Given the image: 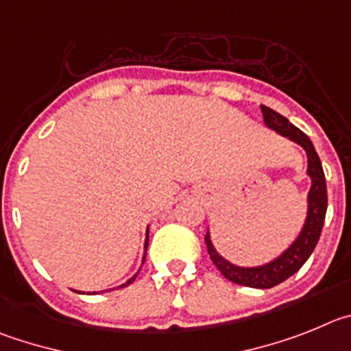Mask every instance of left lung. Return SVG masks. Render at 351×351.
Here are the masks:
<instances>
[{
  "mask_svg": "<svg viewBox=\"0 0 351 351\" xmlns=\"http://www.w3.org/2000/svg\"><path fill=\"white\" fill-rule=\"evenodd\" d=\"M261 110L262 117H264V124L267 128L273 129L278 134H282V136L289 138L293 143H298L299 147L304 148L306 156H308V171L306 173L311 180V187H309L308 192V211H306L304 226H302L299 236L293 239L292 245L287 250H283L273 261L254 267L236 266L227 258H223L211 243L210 230L206 232L204 241H206L208 254H210L211 261L227 280H230L232 283H238V285L252 287V289H271L278 283L285 282L287 278L292 276L293 273H298L302 264L309 258V255L313 254L315 246L320 239L325 211H327V185H325V175L320 157H318L311 140L306 136L301 129L290 124L289 119H285L274 110L267 108L264 105H261Z\"/></svg>",
  "mask_w": 351,
  "mask_h": 351,
  "instance_id": "8db88e82",
  "label": "left lung"
}]
</instances>
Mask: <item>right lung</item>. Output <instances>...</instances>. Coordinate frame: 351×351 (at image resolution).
<instances>
[{
	"label": "right lung",
	"instance_id": "add662e5",
	"mask_svg": "<svg viewBox=\"0 0 351 351\" xmlns=\"http://www.w3.org/2000/svg\"><path fill=\"white\" fill-rule=\"evenodd\" d=\"M147 248H148V229H147V238H145V254H143V258H141V261H143V262H145V258H147ZM138 273H140V271H138ZM138 273L134 274V276H132V278H129V280H128V282H125V283H122V285L117 287V289H122V287L131 285V283L134 282V278L138 276ZM78 293H84V292H78ZM94 293H96V292H94Z\"/></svg>",
	"mask_w": 351,
	"mask_h": 351
}]
</instances>
